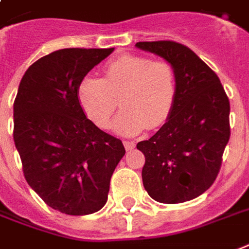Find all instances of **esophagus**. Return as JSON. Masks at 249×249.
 Segmentation results:
<instances>
[{
	"label": "esophagus",
	"instance_id": "34e87169",
	"mask_svg": "<svg viewBox=\"0 0 249 249\" xmlns=\"http://www.w3.org/2000/svg\"><path fill=\"white\" fill-rule=\"evenodd\" d=\"M124 146H125V149H126V151H129V150H133L134 149V142L132 141H124Z\"/></svg>",
	"mask_w": 249,
	"mask_h": 249
}]
</instances>
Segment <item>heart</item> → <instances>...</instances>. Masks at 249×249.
Segmentation results:
<instances>
[{"label": "heart", "instance_id": "1", "mask_svg": "<svg viewBox=\"0 0 249 249\" xmlns=\"http://www.w3.org/2000/svg\"><path fill=\"white\" fill-rule=\"evenodd\" d=\"M175 96L174 68L168 62L137 54L112 60L104 68L103 78L86 75L77 89L79 106L99 128H108L119 100L123 109L113 130L121 136H134L164 124Z\"/></svg>", "mask_w": 249, "mask_h": 249}]
</instances>
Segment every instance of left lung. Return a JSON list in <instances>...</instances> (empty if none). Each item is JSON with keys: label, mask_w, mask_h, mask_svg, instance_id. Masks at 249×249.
<instances>
[{"label": "left lung", "mask_w": 249, "mask_h": 249, "mask_svg": "<svg viewBox=\"0 0 249 249\" xmlns=\"http://www.w3.org/2000/svg\"><path fill=\"white\" fill-rule=\"evenodd\" d=\"M138 49L166 60L176 96L163 126L137 143L145 155L143 187L162 204L193 200L212 187L230 140V102L218 75L192 49L175 41H140Z\"/></svg>", "instance_id": "obj_1"}]
</instances>
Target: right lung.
Instances as JSON below:
<instances>
[{
	"label": "right lung",
	"instance_id": "obj_1",
	"mask_svg": "<svg viewBox=\"0 0 249 249\" xmlns=\"http://www.w3.org/2000/svg\"><path fill=\"white\" fill-rule=\"evenodd\" d=\"M115 48H66L34 62L14 102V142L24 178L45 204L69 215L103 208L123 142L89 120L78 83Z\"/></svg>",
	"mask_w": 249,
	"mask_h": 249
}]
</instances>
